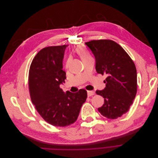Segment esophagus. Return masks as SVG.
Masks as SVG:
<instances>
[{"mask_svg": "<svg viewBox=\"0 0 158 158\" xmlns=\"http://www.w3.org/2000/svg\"><path fill=\"white\" fill-rule=\"evenodd\" d=\"M87 94L88 97H91L94 94V92L93 91H87Z\"/></svg>", "mask_w": 158, "mask_h": 158, "instance_id": "1", "label": "esophagus"}]
</instances>
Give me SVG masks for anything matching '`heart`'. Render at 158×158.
Returning <instances> with one entry per match:
<instances>
[{"label":"heart","mask_w":158,"mask_h":158,"mask_svg":"<svg viewBox=\"0 0 158 158\" xmlns=\"http://www.w3.org/2000/svg\"><path fill=\"white\" fill-rule=\"evenodd\" d=\"M75 52L80 56L83 61L91 57L89 52L85 47H78L75 49Z\"/></svg>","instance_id":"heart-1"}]
</instances>
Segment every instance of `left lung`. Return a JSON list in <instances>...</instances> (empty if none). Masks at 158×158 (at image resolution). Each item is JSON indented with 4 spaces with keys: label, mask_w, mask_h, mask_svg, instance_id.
Listing matches in <instances>:
<instances>
[{
    "label": "left lung",
    "mask_w": 158,
    "mask_h": 158,
    "mask_svg": "<svg viewBox=\"0 0 158 158\" xmlns=\"http://www.w3.org/2000/svg\"><path fill=\"white\" fill-rule=\"evenodd\" d=\"M85 44L96 59L98 73L106 75V87L96 93L104 98L98 110L105 117L116 119L128 112L137 92V72L126 51L111 40H91Z\"/></svg>",
    "instance_id": "left-lung-1"
}]
</instances>
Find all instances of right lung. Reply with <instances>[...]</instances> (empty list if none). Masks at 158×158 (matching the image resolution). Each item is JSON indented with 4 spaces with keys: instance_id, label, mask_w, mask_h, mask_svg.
<instances>
[{
    "instance_id": "add662e5",
    "label": "right lung",
    "mask_w": 158,
    "mask_h": 158,
    "mask_svg": "<svg viewBox=\"0 0 158 158\" xmlns=\"http://www.w3.org/2000/svg\"><path fill=\"white\" fill-rule=\"evenodd\" d=\"M67 45L51 46L40 50L30 67V98L43 119L55 127H67L76 121L87 98L84 89L65 93L60 85L65 83L63 59Z\"/></svg>"
}]
</instances>
